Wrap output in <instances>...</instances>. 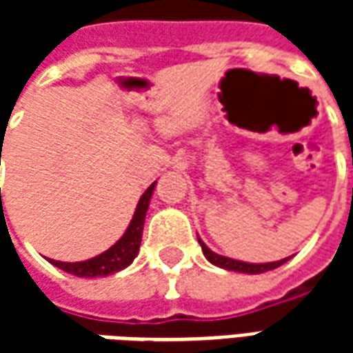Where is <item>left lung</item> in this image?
<instances>
[{"mask_svg":"<svg viewBox=\"0 0 353 353\" xmlns=\"http://www.w3.org/2000/svg\"><path fill=\"white\" fill-rule=\"evenodd\" d=\"M200 248H202V252L206 255V259L210 263H214V265L221 266V268H227V270H234V272H245V274H261L266 272V270H274V268H278L280 265H283L285 261L289 259H281L276 261V263H261V265H255V263H244V261H236V259H229V257H223V255H217L214 253L210 248H208L202 240L199 238Z\"/></svg>","mask_w":353,"mask_h":353,"instance_id":"obj_1","label":"left lung"}]
</instances>
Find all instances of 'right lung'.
Wrapping results in <instances>:
<instances>
[{
    "label": "right lung",
    "instance_id": "right-lung-1",
    "mask_svg": "<svg viewBox=\"0 0 353 353\" xmlns=\"http://www.w3.org/2000/svg\"><path fill=\"white\" fill-rule=\"evenodd\" d=\"M154 183L147 189L138 202V208L134 212L128 229L123 234V238L111 245L108 252H103L98 257L88 261H81V263H62V261L49 259L50 263L58 268H62L64 272L79 276V278H98V276H109L119 270H123L130 265L132 261L138 255L139 244H141V234H143V223H145L147 208H149V200L153 194Z\"/></svg>",
    "mask_w": 353,
    "mask_h": 353
}]
</instances>
